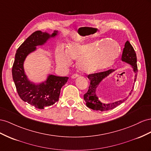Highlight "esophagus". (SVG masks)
I'll return each mask as SVG.
<instances>
[{"instance_id":"34e87169","label":"esophagus","mask_w":151,"mask_h":151,"mask_svg":"<svg viewBox=\"0 0 151 151\" xmlns=\"http://www.w3.org/2000/svg\"><path fill=\"white\" fill-rule=\"evenodd\" d=\"M77 77H78V74H74V75H73L71 76V78L75 79V78H76Z\"/></svg>"}]
</instances>
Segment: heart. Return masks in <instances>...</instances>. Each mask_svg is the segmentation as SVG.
I'll use <instances>...</instances> for the list:
<instances>
[{
	"instance_id": "1",
	"label": "heart",
	"mask_w": 151,
	"mask_h": 151,
	"mask_svg": "<svg viewBox=\"0 0 151 151\" xmlns=\"http://www.w3.org/2000/svg\"><path fill=\"white\" fill-rule=\"evenodd\" d=\"M67 52L59 50L55 59L60 66L66 67L71 59L78 60L79 70L86 75L93 74L110 67L121 52L118 42L114 40H97L88 43L72 42L67 46Z\"/></svg>"
}]
</instances>
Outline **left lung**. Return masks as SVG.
Listing matches in <instances>:
<instances>
[{"instance_id":"8db88e82","label":"left lung","mask_w":151,"mask_h":151,"mask_svg":"<svg viewBox=\"0 0 151 151\" xmlns=\"http://www.w3.org/2000/svg\"><path fill=\"white\" fill-rule=\"evenodd\" d=\"M122 61L130 64L132 66L133 71L135 73L134 82H135L138 72L137 64V55L134 49L133 48L132 45L128 40L126 42L125 44H124V47L123 49L122 56ZM114 71V70H112L111 69V70H109L106 71L93 73V74L88 75V78L90 81V83L89 85L88 92L84 94L83 99L86 102V105L89 108L96 111H104L114 109V107L121 104L122 103H123L127 99L128 97L123 99L122 100L116 101L113 103H109V104H104V103H102L99 100V98L96 94V90L97 87L103 80ZM133 87H134V83H133ZM133 89L131 90L129 94L130 95Z\"/></svg>"}]
</instances>
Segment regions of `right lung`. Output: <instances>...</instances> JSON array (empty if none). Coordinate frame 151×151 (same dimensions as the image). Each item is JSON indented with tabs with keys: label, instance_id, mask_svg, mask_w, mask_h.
<instances>
[{
	"label": "right lung",
	"instance_id": "obj_1",
	"mask_svg": "<svg viewBox=\"0 0 151 151\" xmlns=\"http://www.w3.org/2000/svg\"><path fill=\"white\" fill-rule=\"evenodd\" d=\"M58 35V31H54L51 35L36 31L19 46L15 55L12 75L17 92L23 101L38 109H44L58 101L61 89L67 82L68 77L49 75L44 82L35 83L30 81L26 75L24 62L28 54L36 50L37 46L44 45L50 38Z\"/></svg>",
	"mask_w": 151,
	"mask_h": 151
}]
</instances>
